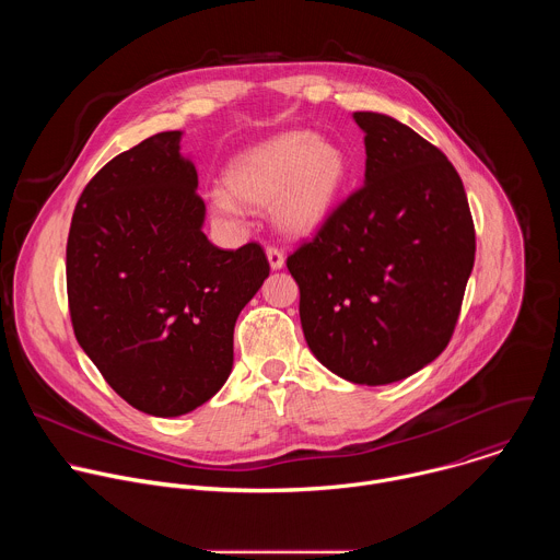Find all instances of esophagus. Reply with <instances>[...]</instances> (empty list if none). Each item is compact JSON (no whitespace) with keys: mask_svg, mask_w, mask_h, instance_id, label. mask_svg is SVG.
<instances>
[{"mask_svg":"<svg viewBox=\"0 0 560 560\" xmlns=\"http://www.w3.org/2000/svg\"><path fill=\"white\" fill-rule=\"evenodd\" d=\"M266 255H268V264L272 270H281L285 266V255L279 248H268Z\"/></svg>","mask_w":560,"mask_h":560,"instance_id":"1","label":"esophagus"}]
</instances>
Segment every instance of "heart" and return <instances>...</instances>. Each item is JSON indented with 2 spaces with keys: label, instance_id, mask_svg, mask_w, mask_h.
<instances>
[{
  "label": "heart",
  "instance_id": "obj_1",
  "mask_svg": "<svg viewBox=\"0 0 560 560\" xmlns=\"http://www.w3.org/2000/svg\"><path fill=\"white\" fill-rule=\"evenodd\" d=\"M348 179L343 148L312 132H283L236 154L225 175V192L210 197L217 214L272 206V221L290 236H305L330 217Z\"/></svg>",
  "mask_w": 560,
  "mask_h": 560
}]
</instances>
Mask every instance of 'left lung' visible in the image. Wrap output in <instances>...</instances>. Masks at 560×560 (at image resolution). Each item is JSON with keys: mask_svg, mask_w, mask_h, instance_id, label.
<instances>
[{"mask_svg": "<svg viewBox=\"0 0 560 560\" xmlns=\"http://www.w3.org/2000/svg\"><path fill=\"white\" fill-rule=\"evenodd\" d=\"M365 179L288 257L312 354L359 385L401 381L450 343L474 268V223L447 156L410 126L354 113Z\"/></svg>", "mask_w": 560, "mask_h": 560, "instance_id": "left-lung-1", "label": "left lung"}]
</instances>
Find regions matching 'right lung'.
<instances>
[{"instance_id":"1","label":"right lung","mask_w":560,"mask_h":560,"mask_svg":"<svg viewBox=\"0 0 560 560\" xmlns=\"http://www.w3.org/2000/svg\"><path fill=\"white\" fill-rule=\"evenodd\" d=\"M197 186L182 132L152 135L91 179L66 246L79 346L126 404L162 419L223 387L236 316L270 275L259 244L208 242Z\"/></svg>"}]
</instances>
